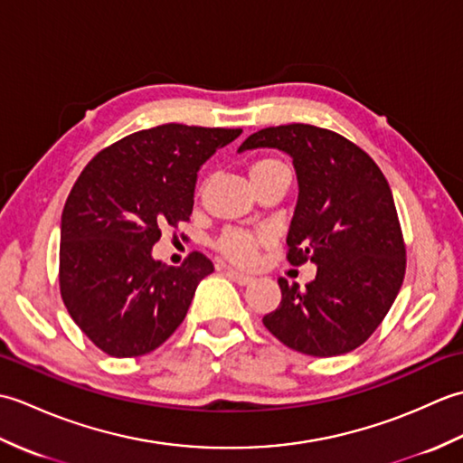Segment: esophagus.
<instances>
[{
	"instance_id": "34e87169",
	"label": "esophagus",
	"mask_w": 463,
	"mask_h": 463,
	"mask_svg": "<svg viewBox=\"0 0 463 463\" xmlns=\"http://www.w3.org/2000/svg\"><path fill=\"white\" fill-rule=\"evenodd\" d=\"M226 277H229L232 282L241 284V287H247V284H250V282H252V277H249V274L237 272V270H226Z\"/></svg>"
}]
</instances>
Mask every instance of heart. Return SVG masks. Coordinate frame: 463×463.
I'll return each instance as SVG.
<instances>
[{
	"label": "heart",
	"mask_w": 463,
	"mask_h": 463,
	"mask_svg": "<svg viewBox=\"0 0 463 463\" xmlns=\"http://www.w3.org/2000/svg\"><path fill=\"white\" fill-rule=\"evenodd\" d=\"M277 165H282V163L277 159H260L250 166V176L259 175L262 171H269ZM264 241H267L264 234H250L244 231H226L222 232L219 242H216V247H219V250L231 262L241 264V267H250V264L257 262L259 249Z\"/></svg>",
	"instance_id": "heart-1"
}]
</instances>
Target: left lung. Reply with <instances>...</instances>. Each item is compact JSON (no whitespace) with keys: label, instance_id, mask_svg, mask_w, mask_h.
<instances>
[{"label":"left lung","instance_id":"1","mask_svg":"<svg viewBox=\"0 0 463 463\" xmlns=\"http://www.w3.org/2000/svg\"><path fill=\"white\" fill-rule=\"evenodd\" d=\"M287 153L298 181L288 226V262L317 264L300 288L280 279L279 308L262 318L288 348L308 356H340L380 326L406 272V249L386 176L360 146L314 125L269 127L239 153Z\"/></svg>","mask_w":463,"mask_h":463}]
</instances>
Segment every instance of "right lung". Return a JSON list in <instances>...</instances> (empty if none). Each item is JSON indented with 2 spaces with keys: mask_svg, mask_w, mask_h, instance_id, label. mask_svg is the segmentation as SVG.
<instances>
[{
  "mask_svg": "<svg viewBox=\"0 0 463 463\" xmlns=\"http://www.w3.org/2000/svg\"><path fill=\"white\" fill-rule=\"evenodd\" d=\"M241 129L166 123L133 133L85 166L61 214L59 284L77 326L115 358L149 354L184 320L213 262L153 259L161 226L189 221L196 173Z\"/></svg>",
  "mask_w": 463,
  "mask_h": 463,
  "instance_id": "1",
  "label": "right lung"
}]
</instances>
